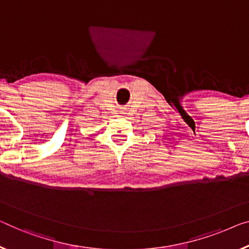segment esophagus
<instances>
[{"label": "esophagus", "instance_id": "esophagus-1", "mask_svg": "<svg viewBox=\"0 0 249 249\" xmlns=\"http://www.w3.org/2000/svg\"><path fill=\"white\" fill-rule=\"evenodd\" d=\"M121 114H124V110H120V111H119Z\"/></svg>", "mask_w": 249, "mask_h": 249}]
</instances>
